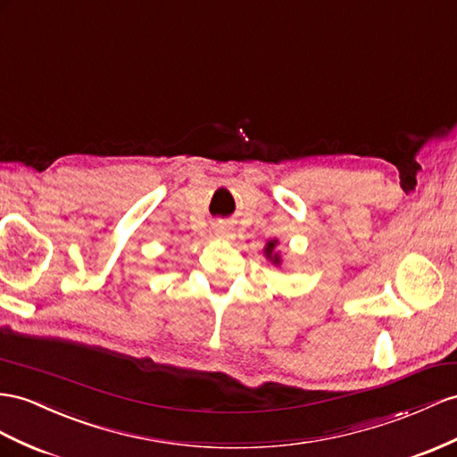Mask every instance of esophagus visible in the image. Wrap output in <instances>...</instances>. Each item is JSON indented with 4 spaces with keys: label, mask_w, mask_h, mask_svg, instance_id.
I'll use <instances>...</instances> for the list:
<instances>
[{
    "label": "esophagus",
    "mask_w": 457,
    "mask_h": 457,
    "mask_svg": "<svg viewBox=\"0 0 457 457\" xmlns=\"http://www.w3.org/2000/svg\"><path fill=\"white\" fill-rule=\"evenodd\" d=\"M216 237L218 239H231L233 237V229L228 226H220L216 228Z\"/></svg>",
    "instance_id": "esophagus-1"
}]
</instances>
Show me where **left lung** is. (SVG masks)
<instances>
[{
    "mask_svg": "<svg viewBox=\"0 0 457 457\" xmlns=\"http://www.w3.org/2000/svg\"><path fill=\"white\" fill-rule=\"evenodd\" d=\"M278 245H279V241L274 237V239H268L266 241V245H264V256H266V261L268 262H272L274 266H282V254H279V251H278Z\"/></svg>",
    "mask_w": 457,
    "mask_h": 457,
    "instance_id": "left-lung-1",
    "label": "left lung"
}]
</instances>
